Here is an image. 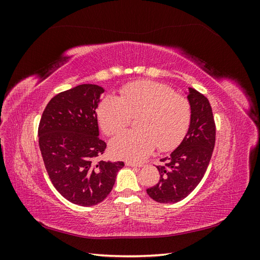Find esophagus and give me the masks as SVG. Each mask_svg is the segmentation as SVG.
I'll return each mask as SVG.
<instances>
[{"mask_svg": "<svg viewBox=\"0 0 260 260\" xmlns=\"http://www.w3.org/2000/svg\"><path fill=\"white\" fill-rule=\"evenodd\" d=\"M125 165H127V166H129V167H142V164H138V162L130 161V160L125 161Z\"/></svg>", "mask_w": 260, "mask_h": 260, "instance_id": "1", "label": "esophagus"}]
</instances>
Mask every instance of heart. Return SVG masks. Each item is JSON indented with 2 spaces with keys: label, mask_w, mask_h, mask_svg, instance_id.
Masks as SVG:
<instances>
[{
  "label": "heart",
  "mask_w": 260,
  "mask_h": 260,
  "mask_svg": "<svg viewBox=\"0 0 260 260\" xmlns=\"http://www.w3.org/2000/svg\"><path fill=\"white\" fill-rule=\"evenodd\" d=\"M120 96L101 101L98 118L106 136L121 132L137 117L136 130L125 131L111 142L112 153L131 160H142L157 148L167 152L186 135L191 121V105L171 86L140 80L122 86Z\"/></svg>",
  "instance_id": "1"
}]
</instances>
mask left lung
Segmentation results:
<instances>
[{"instance_id": "obj_1", "label": "left lung", "mask_w": 260, "mask_h": 260, "mask_svg": "<svg viewBox=\"0 0 260 260\" xmlns=\"http://www.w3.org/2000/svg\"><path fill=\"white\" fill-rule=\"evenodd\" d=\"M191 121L181 144L160 159L157 166L160 179L146 190L149 198L162 204L177 203L185 199L201 182L209 165L216 141V124L207 98L188 88Z\"/></svg>"}]
</instances>
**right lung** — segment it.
<instances>
[{
	"mask_svg": "<svg viewBox=\"0 0 260 260\" xmlns=\"http://www.w3.org/2000/svg\"><path fill=\"white\" fill-rule=\"evenodd\" d=\"M104 89L80 84L60 92L46 105L39 123V146L54 187L80 206L104 201L123 161L96 160L106 143L99 138L95 109Z\"/></svg>",
	"mask_w": 260,
	"mask_h": 260,
	"instance_id": "1",
	"label": "right lung"
}]
</instances>
